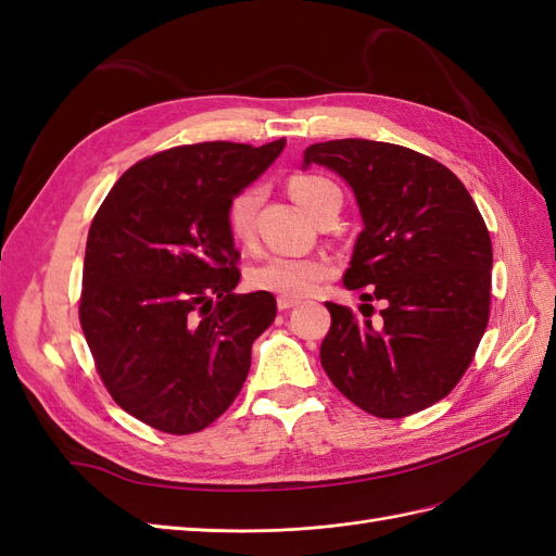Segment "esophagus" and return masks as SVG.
Here are the masks:
<instances>
[{
	"instance_id": "esophagus-1",
	"label": "esophagus",
	"mask_w": 556,
	"mask_h": 556,
	"mask_svg": "<svg viewBox=\"0 0 556 556\" xmlns=\"http://www.w3.org/2000/svg\"><path fill=\"white\" fill-rule=\"evenodd\" d=\"M295 305H300V300H295V298H287V295H279L277 298V307L279 309H291Z\"/></svg>"
}]
</instances>
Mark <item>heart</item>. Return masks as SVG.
Masks as SVG:
<instances>
[{
    "mask_svg": "<svg viewBox=\"0 0 556 556\" xmlns=\"http://www.w3.org/2000/svg\"><path fill=\"white\" fill-rule=\"evenodd\" d=\"M293 200L309 216L316 207L330 195L340 193L338 186L326 177L316 174H295L289 181ZM265 190L258 184L242 188L240 193L228 204V228L237 242L249 244L256 235V214L263 202ZM332 273V265L319 258H295V256H269L249 269V283L253 289L287 295V298H305L312 295L319 283Z\"/></svg>",
    "mask_w": 556,
    "mask_h": 556,
    "instance_id": "b5f03b06",
    "label": "heart"
}]
</instances>
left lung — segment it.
Returning a JSON list of instances; mask_svg holds the SVG:
<instances>
[{
    "mask_svg": "<svg viewBox=\"0 0 556 556\" xmlns=\"http://www.w3.org/2000/svg\"><path fill=\"white\" fill-rule=\"evenodd\" d=\"M309 165L336 172L358 204L344 287L384 300L379 326L326 303L321 366L370 415H415L456 387L489 321L494 253L478 204L452 169L384 141H321L305 151Z\"/></svg>",
    "mask_w": 556,
    "mask_h": 556,
    "instance_id": "obj_1",
    "label": "left lung"
}]
</instances>
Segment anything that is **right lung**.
Returning a JSON list of instances; mask_svg holds the SVG:
<instances>
[{
    "label": "right lung",
    "instance_id": "right-lung-1",
    "mask_svg": "<svg viewBox=\"0 0 556 556\" xmlns=\"http://www.w3.org/2000/svg\"><path fill=\"white\" fill-rule=\"evenodd\" d=\"M287 139L204 141L132 165L94 214L78 316L114 401L157 431H202L230 407L273 293H235L240 251L228 204Z\"/></svg>",
    "mask_w": 556,
    "mask_h": 556
}]
</instances>
